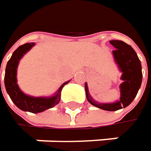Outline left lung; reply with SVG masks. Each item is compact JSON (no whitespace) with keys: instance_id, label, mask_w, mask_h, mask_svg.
<instances>
[{"instance_id":"left-lung-1","label":"left lung","mask_w":151,"mask_h":151,"mask_svg":"<svg viewBox=\"0 0 151 151\" xmlns=\"http://www.w3.org/2000/svg\"><path fill=\"white\" fill-rule=\"evenodd\" d=\"M110 43L115 47L112 51L114 60L119 71L122 73L120 86V98L114 103H99L90 95L87 83L85 84L86 96L92 105L104 111H114L127 107L136 98L142 84V65L135 50L122 40H111Z\"/></svg>"}]
</instances>
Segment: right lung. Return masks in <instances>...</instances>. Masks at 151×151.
<instances>
[{"mask_svg":"<svg viewBox=\"0 0 151 151\" xmlns=\"http://www.w3.org/2000/svg\"><path fill=\"white\" fill-rule=\"evenodd\" d=\"M35 45V43L34 42L26 43L19 47L13 52L6 66L4 84L6 91L11 100L19 109L24 111L39 113L47 109L52 108L53 106L60 103L62 88L64 87L65 85L68 84L70 80L63 83L60 87L56 91V93L50 97H34L25 94L20 89L17 84V68L21 58Z\"/></svg>","mask_w":151,"mask_h":151,"instance_id":"right-lung-1","label":"right lung"}]
</instances>
